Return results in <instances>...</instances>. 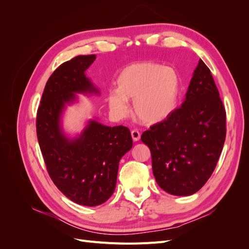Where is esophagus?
Segmentation results:
<instances>
[{
    "instance_id": "1",
    "label": "esophagus",
    "mask_w": 249,
    "mask_h": 249,
    "mask_svg": "<svg viewBox=\"0 0 249 249\" xmlns=\"http://www.w3.org/2000/svg\"><path fill=\"white\" fill-rule=\"evenodd\" d=\"M131 136H132V138H133L134 141H138V140L140 139V133H139V131H137V130H133V131L131 132Z\"/></svg>"
}]
</instances>
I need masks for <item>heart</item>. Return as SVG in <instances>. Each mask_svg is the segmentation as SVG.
Returning <instances> with one entry per match:
<instances>
[{"label":"heart","mask_w":249,"mask_h":249,"mask_svg":"<svg viewBox=\"0 0 249 249\" xmlns=\"http://www.w3.org/2000/svg\"><path fill=\"white\" fill-rule=\"evenodd\" d=\"M116 90L107 95L110 110L117 116L129 112L127 100H134L136 117L146 124H155L168 118L176 111L180 95L178 72L152 61L125 66L116 79Z\"/></svg>","instance_id":"b5f03b06"}]
</instances>
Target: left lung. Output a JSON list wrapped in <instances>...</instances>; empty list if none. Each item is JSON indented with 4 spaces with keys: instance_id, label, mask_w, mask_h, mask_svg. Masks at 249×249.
<instances>
[{
    "instance_id": "obj_1",
    "label": "left lung",
    "mask_w": 249,
    "mask_h": 249,
    "mask_svg": "<svg viewBox=\"0 0 249 249\" xmlns=\"http://www.w3.org/2000/svg\"><path fill=\"white\" fill-rule=\"evenodd\" d=\"M227 135V113L212 73L200 59L182 106L143 132L153 173L172 195L197 192L212 176Z\"/></svg>"
}]
</instances>
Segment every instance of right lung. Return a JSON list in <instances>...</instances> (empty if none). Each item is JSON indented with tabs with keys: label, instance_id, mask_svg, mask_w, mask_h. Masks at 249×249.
<instances>
[{
	"label": "right lung",
	"instance_id": "right-lung-1",
	"mask_svg": "<svg viewBox=\"0 0 249 249\" xmlns=\"http://www.w3.org/2000/svg\"><path fill=\"white\" fill-rule=\"evenodd\" d=\"M95 55H81L58 66L44 87L37 109L36 133L49 176L67 198L94 207L115 190L118 163L133 146L130 130L90 120L81 136L71 140L60 129V115L74 93H99L85 76Z\"/></svg>",
	"mask_w": 249,
	"mask_h": 249
}]
</instances>
